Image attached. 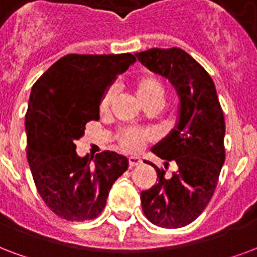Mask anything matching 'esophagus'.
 I'll return each instance as SVG.
<instances>
[{
	"label": "esophagus",
	"instance_id": "obj_1",
	"mask_svg": "<svg viewBox=\"0 0 257 257\" xmlns=\"http://www.w3.org/2000/svg\"><path fill=\"white\" fill-rule=\"evenodd\" d=\"M141 163H142V161H141L140 157H128V165H130L131 168L140 165Z\"/></svg>",
	"mask_w": 257,
	"mask_h": 257
}]
</instances>
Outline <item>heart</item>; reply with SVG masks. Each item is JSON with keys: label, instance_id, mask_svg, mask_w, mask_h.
Here are the masks:
<instances>
[{"label": "heart", "instance_id": "1", "mask_svg": "<svg viewBox=\"0 0 257 257\" xmlns=\"http://www.w3.org/2000/svg\"><path fill=\"white\" fill-rule=\"evenodd\" d=\"M133 88L136 90L137 97L140 99V101L145 107H148V105L160 107L163 103L165 89H164L163 82L158 80L157 77L152 76V74H142L133 81ZM111 100H112V90L108 89L107 92H104L101 100H100L101 112L107 111L111 104ZM146 140H148V136L144 131L136 130V128H124L119 134V145L121 149L128 153H136L142 149L144 145L146 144Z\"/></svg>", "mask_w": 257, "mask_h": 257}]
</instances>
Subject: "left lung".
<instances>
[{
    "label": "left lung",
    "mask_w": 257,
    "mask_h": 257,
    "mask_svg": "<svg viewBox=\"0 0 257 257\" xmlns=\"http://www.w3.org/2000/svg\"><path fill=\"white\" fill-rule=\"evenodd\" d=\"M136 55L171 81L180 96L179 124L152 149L165 164L152 165L158 181L141 192L142 210L160 227L187 226L207 207L225 163L223 111L209 73L184 50L150 48ZM171 162L175 171L167 177Z\"/></svg>",
    "instance_id": "1"
}]
</instances>
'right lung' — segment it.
I'll use <instances>...</instances> for the list:
<instances>
[{
    "instance_id": "add662e5",
    "label": "right lung",
    "mask_w": 257,
    "mask_h": 257,
    "mask_svg": "<svg viewBox=\"0 0 257 257\" xmlns=\"http://www.w3.org/2000/svg\"><path fill=\"white\" fill-rule=\"evenodd\" d=\"M136 62L133 54H67L39 77L26 113L27 158L38 192L58 217H99L108 192L128 168L124 156L101 152L78 157L76 141L99 119L101 96L116 74Z\"/></svg>"
}]
</instances>
